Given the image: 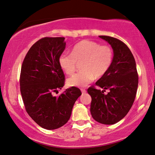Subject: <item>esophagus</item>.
Wrapping results in <instances>:
<instances>
[{
    "label": "esophagus",
    "instance_id": "esophagus-1",
    "mask_svg": "<svg viewBox=\"0 0 155 155\" xmlns=\"http://www.w3.org/2000/svg\"><path fill=\"white\" fill-rule=\"evenodd\" d=\"M81 92L83 93V94H85V93H86V90H84V89H81Z\"/></svg>",
    "mask_w": 155,
    "mask_h": 155
}]
</instances>
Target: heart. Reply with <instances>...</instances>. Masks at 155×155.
I'll return each mask as SVG.
<instances>
[{
    "label": "heart",
    "mask_w": 155,
    "mask_h": 155,
    "mask_svg": "<svg viewBox=\"0 0 155 155\" xmlns=\"http://www.w3.org/2000/svg\"><path fill=\"white\" fill-rule=\"evenodd\" d=\"M113 60V51L107 45H100L90 40H83L73 47L72 52L61 54L58 64L67 74H72L77 63L81 64L82 72L68 78L67 84L70 87H83L94 79L101 78L108 71Z\"/></svg>",
    "instance_id": "obj_1"
}]
</instances>
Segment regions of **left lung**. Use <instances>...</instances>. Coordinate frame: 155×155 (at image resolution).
<instances>
[{
  "instance_id": "1",
  "label": "left lung",
  "mask_w": 155,
  "mask_h": 155,
  "mask_svg": "<svg viewBox=\"0 0 155 155\" xmlns=\"http://www.w3.org/2000/svg\"><path fill=\"white\" fill-rule=\"evenodd\" d=\"M99 37L111 45L114 56L108 71L96 82L104 90L93 86L87 89L92 97L90 112L97 122L112 125L121 121L130 110L138 87V74L134 56L126 44L111 36ZM105 89L109 90L106 95Z\"/></svg>"
}]
</instances>
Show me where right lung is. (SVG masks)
Masks as SVG:
<instances>
[{
  "label": "right lung",
  "mask_w": 155,
  "mask_h": 155,
  "mask_svg": "<svg viewBox=\"0 0 155 155\" xmlns=\"http://www.w3.org/2000/svg\"><path fill=\"white\" fill-rule=\"evenodd\" d=\"M65 45L64 37L41 38L29 49L21 67L20 86L25 107L31 119L47 130L64 126L81 95L76 87L66 89L58 97L53 95L64 85L58 57Z\"/></svg>",
  "instance_id": "add662e5"
}]
</instances>
